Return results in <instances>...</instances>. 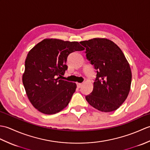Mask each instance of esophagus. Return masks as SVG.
Wrapping results in <instances>:
<instances>
[{
	"instance_id": "1",
	"label": "esophagus",
	"mask_w": 150,
	"mask_h": 150,
	"mask_svg": "<svg viewBox=\"0 0 150 150\" xmlns=\"http://www.w3.org/2000/svg\"><path fill=\"white\" fill-rule=\"evenodd\" d=\"M82 83H79V82H77V86L78 88H80L82 86Z\"/></svg>"
}]
</instances>
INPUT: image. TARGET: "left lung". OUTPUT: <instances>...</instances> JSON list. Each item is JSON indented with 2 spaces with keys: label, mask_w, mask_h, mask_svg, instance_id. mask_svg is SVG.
<instances>
[{
  "label": "left lung",
  "mask_w": 150,
  "mask_h": 150,
  "mask_svg": "<svg viewBox=\"0 0 150 150\" xmlns=\"http://www.w3.org/2000/svg\"><path fill=\"white\" fill-rule=\"evenodd\" d=\"M80 43L87 59L96 69L93 91L86 96L91 106L103 112L117 110L126 99L132 83V71L122 50L113 41L95 38Z\"/></svg>",
  "instance_id": "obj_1"
}]
</instances>
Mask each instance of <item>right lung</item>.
Masks as SVG:
<instances>
[{"label": "right lung", "instance_id": "1", "mask_svg": "<svg viewBox=\"0 0 150 150\" xmlns=\"http://www.w3.org/2000/svg\"><path fill=\"white\" fill-rule=\"evenodd\" d=\"M84 48L78 42L46 39L28 53L22 82L30 103L40 112L52 115L69 104L77 85L60 79L70 53Z\"/></svg>", "mask_w": 150, "mask_h": 150}]
</instances>
